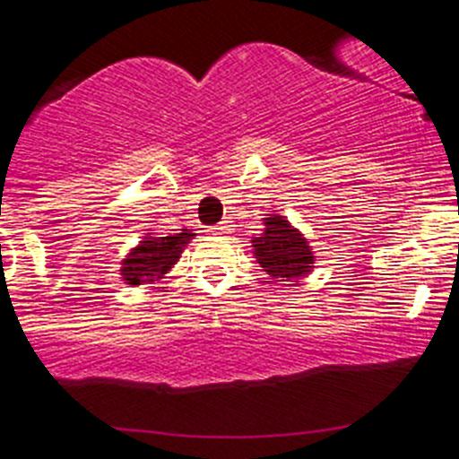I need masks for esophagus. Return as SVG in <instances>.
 <instances>
[{"label":"esophagus","mask_w":459,"mask_h":459,"mask_svg":"<svg viewBox=\"0 0 459 459\" xmlns=\"http://www.w3.org/2000/svg\"><path fill=\"white\" fill-rule=\"evenodd\" d=\"M211 232H216V234H227V232H230V222H227V221H222L221 225L211 227Z\"/></svg>","instance_id":"34e87169"}]
</instances>
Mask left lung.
<instances>
[{
	"label": "left lung",
	"instance_id": "left-lung-1",
	"mask_svg": "<svg viewBox=\"0 0 459 459\" xmlns=\"http://www.w3.org/2000/svg\"><path fill=\"white\" fill-rule=\"evenodd\" d=\"M264 234L253 238L257 264L271 278H285L287 282H299L303 275L310 273L315 264V255L303 237L285 216L264 218Z\"/></svg>",
	"mask_w": 459,
	"mask_h": 459
}]
</instances>
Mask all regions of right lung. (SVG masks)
Here are the masks:
<instances>
[{
  "label": "right lung",
  "mask_w": 459,
  "mask_h": 459,
  "mask_svg": "<svg viewBox=\"0 0 459 459\" xmlns=\"http://www.w3.org/2000/svg\"><path fill=\"white\" fill-rule=\"evenodd\" d=\"M190 237L195 234L188 230L174 237H144V241H140V246H135L121 262V278L126 280V285L156 282L163 278L179 262Z\"/></svg>",
  "instance_id": "right-lung-1"
}]
</instances>
